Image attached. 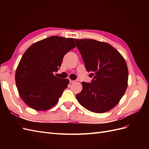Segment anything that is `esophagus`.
I'll use <instances>...</instances> for the list:
<instances>
[{"label":"esophagus","mask_w":149,"mask_h":149,"mask_svg":"<svg viewBox=\"0 0 149 149\" xmlns=\"http://www.w3.org/2000/svg\"><path fill=\"white\" fill-rule=\"evenodd\" d=\"M69 81H70V83H73L74 82V80H72V79H70Z\"/></svg>","instance_id":"esophagus-1"}]
</instances>
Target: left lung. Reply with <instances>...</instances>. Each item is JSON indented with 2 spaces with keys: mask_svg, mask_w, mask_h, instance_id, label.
Returning a JSON list of instances; mask_svg holds the SVG:
<instances>
[{
  "mask_svg": "<svg viewBox=\"0 0 149 149\" xmlns=\"http://www.w3.org/2000/svg\"><path fill=\"white\" fill-rule=\"evenodd\" d=\"M85 67L94 76L91 83L82 82L76 99L96 113L109 111L118 104L127 87L128 68L124 57L109 43L93 39H75Z\"/></svg>",
  "mask_w": 149,
  "mask_h": 149,
  "instance_id": "1",
  "label": "left lung"
}]
</instances>
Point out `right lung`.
<instances>
[{"label":"right lung","mask_w":149,"mask_h":149,"mask_svg":"<svg viewBox=\"0 0 149 149\" xmlns=\"http://www.w3.org/2000/svg\"><path fill=\"white\" fill-rule=\"evenodd\" d=\"M75 47L73 38L52 36L26 49L15 72L18 91L26 105L46 111L56 104L69 80L58 78L53 73L60 68L65 54Z\"/></svg>","instance_id":"add662e5"}]
</instances>
